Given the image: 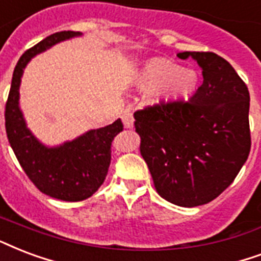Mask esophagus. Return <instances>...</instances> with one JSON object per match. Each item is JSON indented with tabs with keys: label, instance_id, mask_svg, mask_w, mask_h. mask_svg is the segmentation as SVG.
I'll use <instances>...</instances> for the list:
<instances>
[{
	"label": "esophagus",
	"instance_id": "1",
	"mask_svg": "<svg viewBox=\"0 0 261 261\" xmlns=\"http://www.w3.org/2000/svg\"><path fill=\"white\" fill-rule=\"evenodd\" d=\"M123 119V124L126 128H131V127L134 126V116H133V113L130 111H124L122 115Z\"/></svg>",
	"mask_w": 261,
	"mask_h": 261
}]
</instances>
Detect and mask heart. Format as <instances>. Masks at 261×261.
Instances as JSON below:
<instances>
[{
    "mask_svg": "<svg viewBox=\"0 0 261 261\" xmlns=\"http://www.w3.org/2000/svg\"><path fill=\"white\" fill-rule=\"evenodd\" d=\"M135 83L141 90H148L149 104L166 107L190 97L198 86V75L168 59L153 57L139 69Z\"/></svg>",
    "mask_w": 261,
    "mask_h": 261,
    "instance_id": "1",
    "label": "heart"
}]
</instances>
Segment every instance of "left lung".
Instances as JSON below:
<instances>
[{
    "label": "left lung",
    "instance_id": "left-lung-1",
    "mask_svg": "<svg viewBox=\"0 0 261 261\" xmlns=\"http://www.w3.org/2000/svg\"><path fill=\"white\" fill-rule=\"evenodd\" d=\"M202 69L188 102L137 111L141 154L157 193L175 205H204L232 184L250 152L249 91L236 69L212 51H184Z\"/></svg>",
    "mask_w": 261,
    "mask_h": 261
}]
</instances>
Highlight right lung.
<instances>
[{
    "label": "right lung",
    "instance_id": "1",
    "mask_svg": "<svg viewBox=\"0 0 261 261\" xmlns=\"http://www.w3.org/2000/svg\"><path fill=\"white\" fill-rule=\"evenodd\" d=\"M81 35L77 31H60L24 51L13 71L5 107L8 139L21 168L41 192L63 201L86 200L104 184L111 164L112 141L123 131V123L117 119L109 126L86 131L72 141L46 146L27 127L19 105V90L30 60L56 43Z\"/></svg>",
    "mask_w": 261,
    "mask_h": 261
}]
</instances>
